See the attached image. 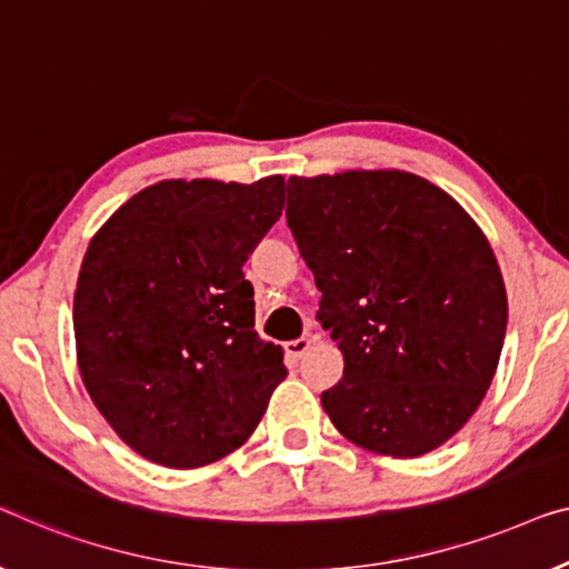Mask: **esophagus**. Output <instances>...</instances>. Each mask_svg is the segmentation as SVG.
<instances>
[{
	"label": "esophagus",
	"instance_id": "34e87169",
	"mask_svg": "<svg viewBox=\"0 0 569 569\" xmlns=\"http://www.w3.org/2000/svg\"><path fill=\"white\" fill-rule=\"evenodd\" d=\"M311 348V340L309 338H296V340H288L286 346H283V350H286V356L291 358V361L296 363L299 361V358H303V353H307V350Z\"/></svg>",
	"mask_w": 569,
	"mask_h": 569
}]
</instances>
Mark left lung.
Masks as SVG:
<instances>
[{
  "label": "left lung",
  "mask_w": 569,
  "mask_h": 569,
  "mask_svg": "<svg viewBox=\"0 0 569 569\" xmlns=\"http://www.w3.org/2000/svg\"><path fill=\"white\" fill-rule=\"evenodd\" d=\"M286 219L346 358L322 391L335 428L399 459L459 433L508 325L498 260L469 213L418 174L350 170L288 178Z\"/></svg>",
  "instance_id": "obj_1"
}]
</instances>
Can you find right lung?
Masks as SVG:
<instances>
[{"label": "right lung", "mask_w": 569, "mask_h": 569, "mask_svg": "<svg viewBox=\"0 0 569 569\" xmlns=\"http://www.w3.org/2000/svg\"><path fill=\"white\" fill-rule=\"evenodd\" d=\"M283 178L157 182L87 247L74 340L92 402L143 459L172 469L242 446L286 379L254 332L242 266L283 211Z\"/></svg>", "instance_id": "add662e5"}]
</instances>
